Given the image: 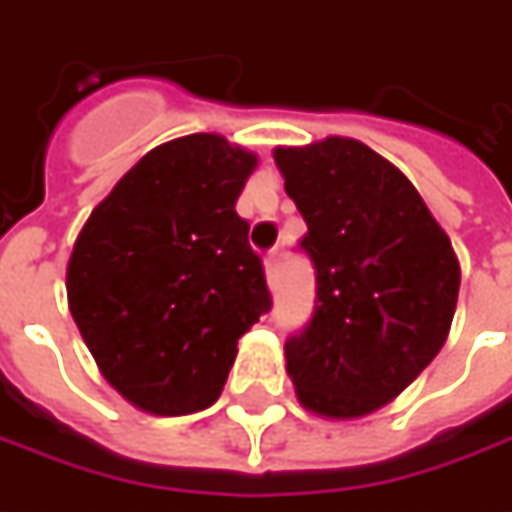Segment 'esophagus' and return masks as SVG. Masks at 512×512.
I'll return each mask as SVG.
<instances>
[{
    "label": "esophagus",
    "instance_id": "esophagus-1",
    "mask_svg": "<svg viewBox=\"0 0 512 512\" xmlns=\"http://www.w3.org/2000/svg\"><path fill=\"white\" fill-rule=\"evenodd\" d=\"M265 273H267V282H270V285H276V282H279V253H276V250H273V253H267Z\"/></svg>",
    "mask_w": 512,
    "mask_h": 512
}]
</instances>
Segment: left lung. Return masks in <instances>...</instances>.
<instances>
[{"mask_svg": "<svg viewBox=\"0 0 512 512\" xmlns=\"http://www.w3.org/2000/svg\"><path fill=\"white\" fill-rule=\"evenodd\" d=\"M287 196L307 222L316 307L285 344L307 410L359 419L393 402L436 359L462 270L419 190L356 139L276 148Z\"/></svg>", "mask_w": 512, "mask_h": 512, "instance_id": "left-lung-1", "label": "left lung"}]
</instances>
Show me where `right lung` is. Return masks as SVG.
I'll list each match as a JSON object with an SVG mask.
<instances>
[{
  "label": "right lung",
  "mask_w": 512,
  "mask_h": 512,
  "mask_svg": "<svg viewBox=\"0 0 512 512\" xmlns=\"http://www.w3.org/2000/svg\"><path fill=\"white\" fill-rule=\"evenodd\" d=\"M256 153L190 133L145 153L93 207L68 262V307L130 404L187 416L219 399L236 342L270 310L236 199Z\"/></svg>",
  "instance_id": "1"
}]
</instances>
